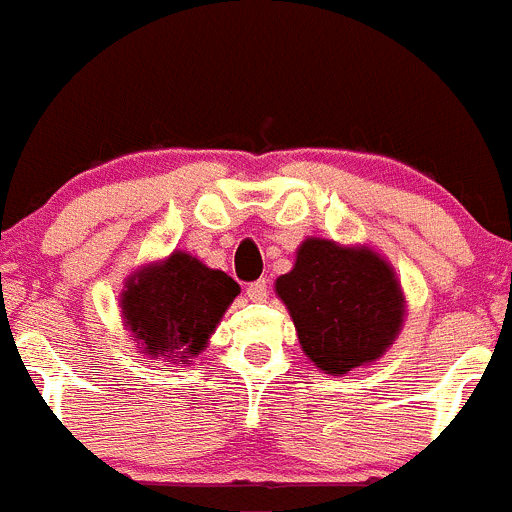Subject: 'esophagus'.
Instances as JSON below:
<instances>
[{
	"label": "esophagus",
	"instance_id": "1",
	"mask_svg": "<svg viewBox=\"0 0 512 512\" xmlns=\"http://www.w3.org/2000/svg\"><path fill=\"white\" fill-rule=\"evenodd\" d=\"M246 296L251 301H266V296H269V284H266V281H253V284H248Z\"/></svg>",
	"mask_w": 512,
	"mask_h": 512
}]
</instances>
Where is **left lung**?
Masks as SVG:
<instances>
[{"instance_id": "left-lung-1", "label": "left lung", "mask_w": 512, "mask_h": 512, "mask_svg": "<svg viewBox=\"0 0 512 512\" xmlns=\"http://www.w3.org/2000/svg\"><path fill=\"white\" fill-rule=\"evenodd\" d=\"M276 296L289 309L301 352L332 377L377 362L397 342L407 301L394 266L367 243L309 236Z\"/></svg>"}]
</instances>
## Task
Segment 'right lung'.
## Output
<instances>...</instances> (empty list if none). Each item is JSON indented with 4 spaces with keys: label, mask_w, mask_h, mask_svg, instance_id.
<instances>
[{
    "label": "right lung",
    "mask_w": 512,
    "mask_h": 512,
    "mask_svg": "<svg viewBox=\"0 0 512 512\" xmlns=\"http://www.w3.org/2000/svg\"><path fill=\"white\" fill-rule=\"evenodd\" d=\"M238 291L226 271L211 269L188 251H173L125 279L120 316L140 354L186 367L208 347Z\"/></svg>",
    "instance_id": "add662e5"
}]
</instances>
